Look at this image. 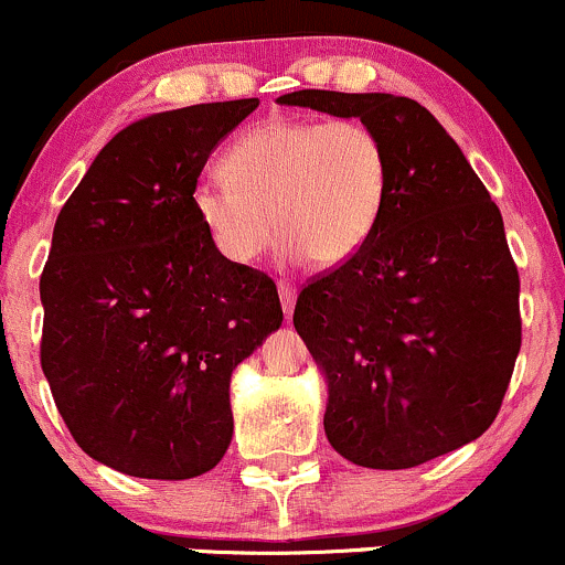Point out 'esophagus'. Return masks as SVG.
Wrapping results in <instances>:
<instances>
[{
	"label": "esophagus",
	"mask_w": 565,
	"mask_h": 565,
	"mask_svg": "<svg viewBox=\"0 0 565 565\" xmlns=\"http://www.w3.org/2000/svg\"><path fill=\"white\" fill-rule=\"evenodd\" d=\"M278 297H281V308H284V316H292L295 311V300H297V289L292 287L289 281H278Z\"/></svg>",
	"instance_id": "obj_1"
}]
</instances>
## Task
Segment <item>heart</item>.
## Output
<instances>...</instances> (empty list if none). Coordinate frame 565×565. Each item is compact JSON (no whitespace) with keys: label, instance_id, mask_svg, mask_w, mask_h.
<instances>
[{"label":"heart","instance_id":"1","mask_svg":"<svg viewBox=\"0 0 565 565\" xmlns=\"http://www.w3.org/2000/svg\"><path fill=\"white\" fill-rule=\"evenodd\" d=\"M222 177L192 190L198 222L222 257L249 265L273 233H284L281 263L313 257L321 268H338L381 222L388 152L375 128L356 117H276L227 147Z\"/></svg>","mask_w":565,"mask_h":565}]
</instances>
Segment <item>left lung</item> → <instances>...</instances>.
<instances>
[{
  "label": "left lung",
  "instance_id": "1",
  "mask_svg": "<svg viewBox=\"0 0 565 565\" xmlns=\"http://www.w3.org/2000/svg\"><path fill=\"white\" fill-rule=\"evenodd\" d=\"M276 102L359 117L388 152L373 238L295 306L327 383V439L367 469H411L472 443L520 351V278L499 206L413 98L295 90Z\"/></svg>",
  "mask_w": 565,
  "mask_h": 565
}]
</instances>
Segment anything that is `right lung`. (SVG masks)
I'll return each mask as SVG.
<instances>
[{
  "label": "right lung",
  "instance_id": "obj_1",
  "mask_svg": "<svg viewBox=\"0 0 565 565\" xmlns=\"http://www.w3.org/2000/svg\"><path fill=\"white\" fill-rule=\"evenodd\" d=\"M259 98L158 111L115 134L61 209L40 278L42 373L90 458L190 480L233 439V370L281 327L276 284L222 257L192 190Z\"/></svg>",
  "mask_w": 565,
  "mask_h": 565
}]
</instances>
